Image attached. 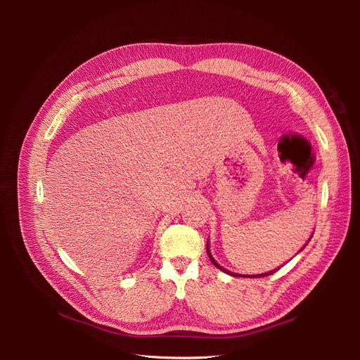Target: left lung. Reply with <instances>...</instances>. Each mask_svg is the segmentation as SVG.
<instances>
[{
    "instance_id": "8db88e82",
    "label": "left lung",
    "mask_w": 360,
    "mask_h": 360,
    "mask_svg": "<svg viewBox=\"0 0 360 360\" xmlns=\"http://www.w3.org/2000/svg\"><path fill=\"white\" fill-rule=\"evenodd\" d=\"M207 254H209V257H210V259H212V263H213V264H214V266H216L217 269H221L222 271H225V274H230V275H233V276H240V275H237V274H231V271H228V270L222 269V267H221L219 264H217V263H216V261H214V259L212 258V255H210V252H209V248H207ZM271 274H274V271H271ZM271 274H266V275H271ZM266 275H258L257 278H259V276H266Z\"/></svg>"
}]
</instances>
